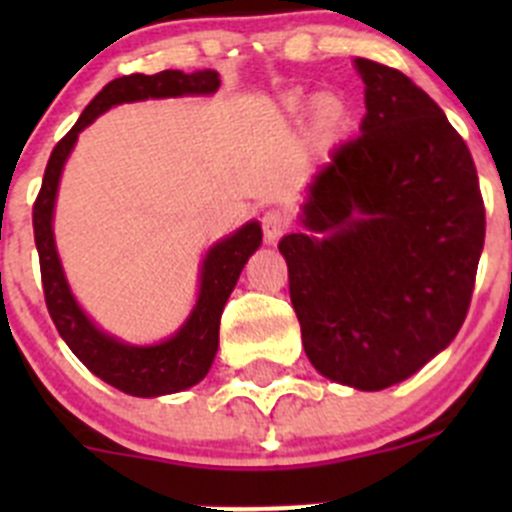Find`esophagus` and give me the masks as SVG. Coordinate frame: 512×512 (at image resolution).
I'll use <instances>...</instances> for the list:
<instances>
[{
  "mask_svg": "<svg viewBox=\"0 0 512 512\" xmlns=\"http://www.w3.org/2000/svg\"><path fill=\"white\" fill-rule=\"evenodd\" d=\"M289 225H292V220H289V215L285 213V210L272 208L262 215V232H265L267 242L280 240V237L289 230Z\"/></svg>",
  "mask_w": 512,
  "mask_h": 512,
  "instance_id": "34e87169",
  "label": "esophagus"
}]
</instances>
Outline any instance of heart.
<instances>
[{
	"label": "heart",
	"instance_id": "heart-1",
	"mask_svg": "<svg viewBox=\"0 0 512 512\" xmlns=\"http://www.w3.org/2000/svg\"><path fill=\"white\" fill-rule=\"evenodd\" d=\"M304 108H307V103L302 101V98H292L289 101V111L292 113H302ZM344 116V106L339 98L334 96H322L317 101V108H314V118H317V126L322 128V131H332V128L339 126V121H342Z\"/></svg>",
	"mask_w": 512,
	"mask_h": 512
}]
</instances>
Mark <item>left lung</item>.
Masks as SVG:
<instances>
[{
  "instance_id": "obj_1",
  "label": "left lung",
  "mask_w": 512,
  "mask_h": 512,
  "mask_svg": "<svg viewBox=\"0 0 512 512\" xmlns=\"http://www.w3.org/2000/svg\"><path fill=\"white\" fill-rule=\"evenodd\" d=\"M366 116L280 242L314 369L381 391L448 347L471 307L485 208L466 141L414 81L356 59Z\"/></svg>"
}]
</instances>
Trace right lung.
<instances>
[{
	"mask_svg": "<svg viewBox=\"0 0 512 512\" xmlns=\"http://www.w3.org/2000/svg\"><path fill=\"white\" fill-rule=\"evenodd\" d=\"M218 89L220 76L218 71L210 69L193 71V74L160 71L153 76L131 74L113 79L111 84L98 91L94 101L84 108L79 121L74 123V128L54 146L49 163H46L41 190L36 195L32 220L46 309H49L61 339L84 361L86 369L94 371L98 379L116 386L123 394L151 399V396L190 389L200 379H205L213 366L215 352H218L220 317H223L225 302L237 285V277H240L247 257L260 247L262 227L260 223H247L230 237L220 240L218 245L210 247L203 260V270H200L198 302H195L188 322L165 342L153 344V347H133V344H123L108 337L86 317L84 309L76 304L64 270H61L54 230H51L61 170H64L66 158H69L79 133L111 106L146 101V98L215 94Z\"/></svg>",
	"mask_w": 512,
	"mask_h": 512,
	"instance_id": "obj_1",
	"label": "right lung"
}]
</instances>
